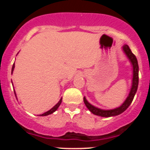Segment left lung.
Masks as SVG:
<instances>
[{
    "instance_id": "obj_1",
    "label": "left lung",
    "mask_w": 150,
    "mask_h": 150,
    "mask_svg": "<svg viewBox=\"0 0 150 150\" xmlns=\"http://www.w3.org/2000/svg\"><path fill=\"white\" fill-rule=\"evenodd\" d=\"M122 50L125 53L126 56L128 57L129 61L132 63V66H133V78H132V86L131 88V91H130L128 96L127 97L126 100H125L124 103L122 104L120 107L115 108L112 110H101L99 109L98 107H95V106L91 105L88 102L86 98H83V100L84 103L86 106V107L90 110V112H92L93 114L97 115V116H102V117H110V116H115L117 115L121 114L122 112H124L125 110L128 108L130 106V104H132V100L134 99L136 91L137 90V86H138V82H139V67L138 63H137V58L132 53V52L130 50L129 46L128 45H124L122 47Z\"/></svg>"
}]
</instances>
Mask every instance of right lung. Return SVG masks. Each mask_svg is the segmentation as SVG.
Instances as JSON below:
<instances>
[{"instance_id": "obj_1", "label": "right lung", "mask_w": 150, "mask_h": 150, "mask_svg": "<svg viewBox=\"0 0 150 150\" xmlns=\"http://www.w3.org/2000/svg\"><path fill=\"white\" fill-rule=\"evenodd\" d=\"M14 67H15V64H13V67H12V73H13V70H14ZM14 93H15V95H16V91H14ZM62 98H61L60 100H59V101L58 102V103H57V104H55V105L54 106V107H52V109H50V110L47 111V112H44V113H43V114H41L40 116H48V115L52 114V112H55V111L56 110L58 109V108H59V106H60V104H61V103H62Z\"/></svg>"}]
</instances>
